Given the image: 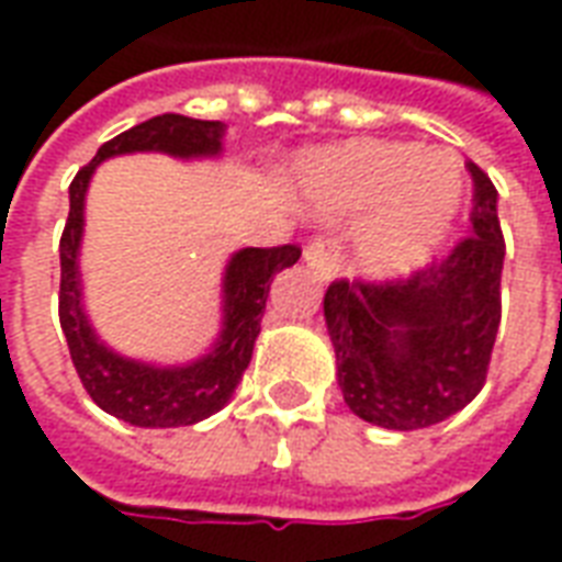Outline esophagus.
<instances>
[{"label":"esophagus","mask_w":562,"mask_h":562,"mask_svg":"<svg viewBox=\"0 0 562 562\" xmlns=\"http://www.w3.org/2000/svg\"><path fill=\"white\" fill-rule=\"evenodd\" d=\"M304 261L306 268L316 270L318 280H334V277H337V268H340V244H337V237H330V234H318V237H313L304 249Z\"/></svg>","instance_id":"1"}]
</instances>
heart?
Listing matches in <instances>:
<instances>
[{
  "instance_id": "1",
  "label": "heart",
  "mask_w": 562,
  "mask_h": 562,
  "mask_svg": "<svg viewBox=\"0 0 562 562\" xmlns=\"http://www.w3.org/2000/svg\"><path fill=\"white\" fill-rule=\"evenodd\" d=\"M318 204L330 213H367L358 265L370 277L422 268L442 246L463 204V173L448 153L422 156L415 144L355 140L322 165Z\"/></svg>"
}]
</instances>
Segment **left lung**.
Listing matches in <instances>:
<instances>
[{"label": "left lung", "mask_w": 562, "mask_h": 562, "mask_svg": "<svg viewBox=\"0 0 562 562\" xmlns=\"http://www.w3.org/2000/svg\"><path fill=\"white\" fill-rule=\"evenodd\" d=\"M472 177L470 232L442 261L385 282L337 280L325 322L342 401L358 418L418 430L475 401L487 379L503 301L506 240L491 177Z\"/></svg>", "instance_id": "left-lung-1"}]
</instances>
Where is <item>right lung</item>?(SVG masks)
<instances>
[{
    "mask_svg": "<svg viewBox=\"0 0 562 562\" xmlns=\"http://www.w3.org/2000/svg\"><path fill=\"white\" fill-rule=\"evenodd\" d=\"M225 126L216 120H192L180 114L153 116L99 147L68 186V220L59 240V325L66 334L71 364L95 406L135 427H189L220 413L232 401L237 382L252 361L268 292L280 270L301 258V246H246L234 252L222 280V330L207 355L183 367H156L132 361L108 349L80 301L78 252L83 237V198L99 161L123 153H168L177 159L216 156Z\"/></svg>",
    "mask_w": 562,
    "mask_h": 562,
    "instance_id": "obj_1",
    "label": "right lung"
}]
</instances>
